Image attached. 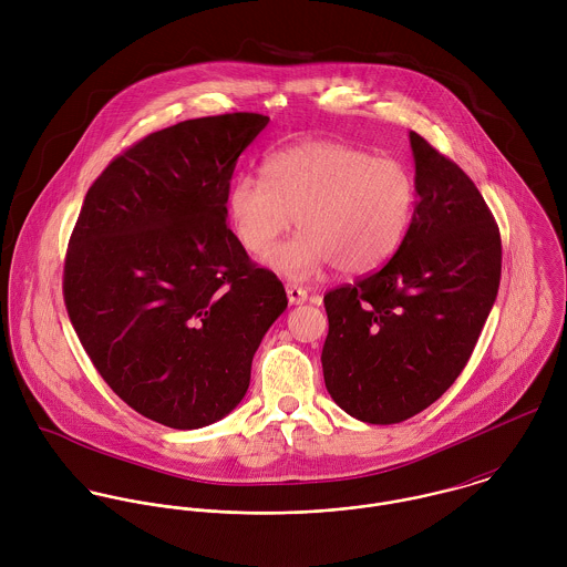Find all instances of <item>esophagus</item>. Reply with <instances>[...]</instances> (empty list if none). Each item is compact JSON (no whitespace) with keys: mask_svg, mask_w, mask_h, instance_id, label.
<instances>
[{"mask_svg":"<svg viewBox=\"0 0 567 567\" xmlns=\"http://www.w3.org/2000/svg\"><path fill=\"white\" fill-rule=\"evenodd\" d=\"M286 295H288V301L292 306H299V303H306L308 301V290L301 288V286H295V284H288L286 286Z\"/></svg>","mask_w":567,"mask_h":567,"instance_id":"esophagus-1","label":"esophagus"}]
</instances>
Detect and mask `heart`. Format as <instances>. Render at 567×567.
Returning a JSON list of instances; mask_svg holds the SVG:
<instances>
[{
    "mask_svg": "<svg viewBox=\"0 0 567 567\" xmlns=\"http://www.w3.org/2000/svg\"><path fill=\"white\" fill-rule=\"evenodd\" d=\"M264 176L240 174L227 196L229 218L248 252L268 250L297 218L301 231L275 246L266 266L306 281L336 264L360 275L382 266L410 227L416 185L404 163L315 140L272 153Z\"/></svg>",
    "mask_w": 567,
    "mask_h": 567,
    "instance_id": "1",
    "label": "heart"
}]
</instances>
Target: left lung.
<instances>
[{"mask_svg": "<svg viewBox=\"0 0 567 567\" xmlns=\"http://www.w3.org/2000/svg\"><path fill=\"white\" fill-rule=\"evenodd\" d=\"M416 203L398 252L324 295V386L389 425L434 404L470 362L502 272L499 229L474 181L410 131Z\"/></svg>", "mask_w": 567, "mask_h": 567, "instance_id": "8db88e82", "label": "left lung"}]
</instances>
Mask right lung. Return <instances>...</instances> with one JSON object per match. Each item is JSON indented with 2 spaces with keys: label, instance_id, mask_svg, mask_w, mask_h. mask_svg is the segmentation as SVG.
Masks as SVG:
<instances>
[{
  "label": "right lung",
  "instance_id": "1",
  "mask_svg": "<svg viewBox=\"0 0 567 567\" xmlns=\"http://www.w3.org/2000/svg\"><path fill=\"white\" fill-rule=\"evenodd\" d=\"M266 124L225 113L151 133L93 181L70 238L63 297L86 355L122 402L167 427L240 404L288 308L227 225L236 163Z\"/></svg>",
  "mask_w": 567,
  "mask_h": 567
}]
</instances>
